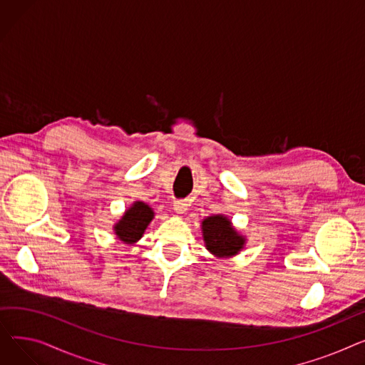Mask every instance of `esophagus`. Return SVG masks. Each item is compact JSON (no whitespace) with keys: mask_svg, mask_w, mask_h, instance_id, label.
<instances>
[{"mask_svg":"<svg viewBox=\"0 0 365 365\" xmlns=\"http://www.w3.org/2000/svg\"><path fill=\"white\" fill-rule=\"evenodd\" d=\"M173 210H175L176 215H185L187 210V202L185 200L175 201V205H173Z\"/></svg>","mask_w":365,"mask_h":365,"instance_id":"34e87169","label":"esophagus"}]
</instances>
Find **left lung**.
Wrapping results in <instances>:
<instances>
[{
    "instance_id": "obj_1",
    "label": "left lung",
    "mask_w": 365,
    "mask_h": 365,
    "mask_svg": "<svg viewBox=\"0 0 365 365\" xmlns=\"http://www.w3.org/2000/svg\"><path fill=\"white\" fill-rule=\"evenodd\" d=\"M201 229L205 248L216 257H232L242 250L245 244V238L235 231L226 216L215 215L204 219Z\"/></svg>"
}]
</instances>
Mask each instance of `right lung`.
Here are the masks:
<instances>
[{
    "mask_svg": "<svg viewBox=\"0 0 365 365\" xmlns=\"http://www.w3.org/2000/svg\"><path fill=\"white\" fill-rule=\"evenodd\" d=\"M152 219L153 210L148 204L142 201L133 202V205L127 210L124 216L118 220V223H115V235L124 244L138 242L143 237L145 229Z\"/></svg>",
    "mask_w": 365,
    "mask_h": 365,
    "instance_id": "1",
    "label": "right lung"
}]
</instances>
